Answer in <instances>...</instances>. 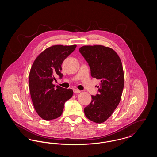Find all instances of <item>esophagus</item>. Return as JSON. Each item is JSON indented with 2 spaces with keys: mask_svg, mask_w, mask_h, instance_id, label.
<instances>
[{
  "mask_svg": "<svg viewBox=\"0 0 157 157\" xmlns=\"http://www.w3.org/2000/svg\"><path fill=\"white\" fill-rule=\"evenodd\" d=\"M74 93H80L81 92V90H77V89H74Z\"/></svg>",
  "mask_w": 157,
  "mask_h": 157,
  "instance_id": "34e87169",
  "label": "esophagus"
}]
</instances>
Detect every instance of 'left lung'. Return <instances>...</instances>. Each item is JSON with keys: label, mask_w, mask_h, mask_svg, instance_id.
I'll return each mask as SVG.
<instances>
[{"label": "left lung", "mask_w": 157, "mask_h": 157, "mask_svg": "<svg viewBox=\"0 0 157 157\" xmlns=\"http://www.w3.org/2000/svg\"><path fill=\"white\" fill-rule=\"evenodd\" d=\"M79 52L90 66L92 77L101 80L98 93L91 96V102L84 108V113L89 120L101 124L120 103L124 85L121 60L112 49L102 45L83 46Z\"/></svg>", "instance_id": "obj_1"}]
</instances>
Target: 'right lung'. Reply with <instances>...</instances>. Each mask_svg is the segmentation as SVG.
<instances>
[{"label": "right lung", "instance_id": "add662e5", "mask_svg": "<svg viewBox=\"0 0 157 157\" xmlns=\"http://www.w3.org/2000/svg\"><path fill=\"white\" fill-rule=\"evenodd\" d=\"M76 45H54L46 49L34 61L29 76L30 96L35 111L44 120L56 119L62 115L65 102L73 90L52 83L60 73L63 60L74 51Z\"/></svg>", "mask_w": 157, "mask_h": 157}]
</instances>
